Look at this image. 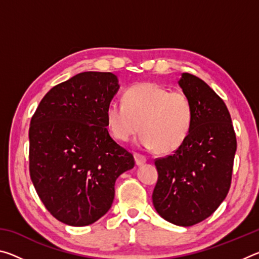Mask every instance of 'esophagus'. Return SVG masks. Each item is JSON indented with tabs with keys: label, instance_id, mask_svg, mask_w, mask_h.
Returning a JSON list of instances; mask_svg holds the SVG:
<instances>
[{
	"label": "esophagus",
	"instance_id": "34e87169",
	"mask_svg": "<svg viewBox=\"0 0 259 259\" xmlns=\"http://www.w3.org/2000/svg\"><path fill=\"white\" fill-rule=\"evenodd\" d=\"M134 156H135L136 164H137V165H142V164H144L146 162V156L145 155L139 154V153H135Z\"/></svg>",
	"mask_w": 259,
	"mask_h": 259
}]
</instances>
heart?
I'll return each instance as SVG.
<instances>
[{
  "mask_svg": "<svg viewBox=\"0 0 259 259\" xmlns=\"http://www.w3.org/2000/svg\"><path fill=\"white\" fill-rule=\"evenodd\" d=\"M106 120L116 140L128 142L142 129L140 146L169 153L181 147L190 135L193 104L183 91L143 82L125 90L123 102L113 100L108 104Z\"/></svg>",
  "mask_w": 259,
  "mask_h": 259,
  "instance_id": "heart-1",
  "label": "heart"
}]
</instances>
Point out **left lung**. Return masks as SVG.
<instances>
[{"label": "left lung", "instance_id": "left-lung-1", "mask_svg": "<svg viewBox=\"0 0 259 259\" xmlns=\"http://www.w3.org/2000/svg\"><path fill=\"white\" fill-rule=\"evenodd\" d=\"M178 83L193 104L192 128L171 155L155 159L152 200L162 218L186 227L208 218L226 198L236 137L225 103L207 83L188 73Z\"/></svg>", "mask_w": 259, "mask_h": 259}]
</instances>
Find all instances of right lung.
Segmentation results:
<instances>
[{
	"label": "right lung",
	"instance_id": "1",
	"mask_svg": "<svg viewBox=\"0 0 259 259\" xmlns=\"http://www.w3.org/2000/svg\"><path fill=\"white\" fill-rule=\"evenodd\" d=\"M117 90L113 73H80L52 88L30 120V179L64 224L85 226L103 217L116 178L134 168V155L106 128V108Z\"/></svg>",
	"mask_w": 259,
	"mask_h": 259
}]
</instances>
